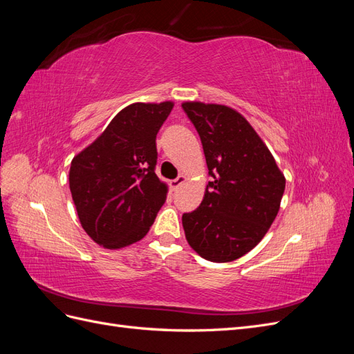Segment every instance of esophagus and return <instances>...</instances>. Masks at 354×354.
<instances>
[{
	"mask_svg": "<svg viewBox=\"0 0 354 354\" xmlns=\"http://www.w3.org/2000/svg\"><path fill=\"white\" fill-rule=\"evenodd\" d=\"M186 180H187V177H186V176H178L176 180L171 181V189H173V190H177L181 185L185 183Z\"/></svg>",
	"mask_w": 354,
	"mask_h": 354,
	"instance_id": "34e87169",
	"label": "esophagus"
}]
</instances>
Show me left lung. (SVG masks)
Returning <instances> with one entry per match:
<instances>
[{
  "instance_id": "obj_1",
  "label": "left lung",
  "mask_w": 354,
  "mask_h": 354,
  "mask_svg": "<svg viewBox=\"0 0 354 354\" xmlns=\"http://www.w3.org/2000/svg\"><path fill=\"white\" fill-rule=\"evenodd\" d=\"M181 106L201 137L212 177L199 208L181 217L186 239L202 259L233 261L270 229L286 180L269 147L238 111L202 102Z\"/></svg>"
}]
</instances>
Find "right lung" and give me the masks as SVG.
<instances>
[{
    "label": "right lung",
    "mask_w": 354,
    "mask_h": 354,
    "mask_svg": "<svg viewBox=\"0 0 354 354\" xmlns=\"http://www.w3.org/2000/svg\"><path fill=\"white\" fill-rule=\"evenodd\" d=\"M174 102L133 103L75 155L69 187L82 229L103 248L143 239L164 205L168 186L155 174L156 134Z\"/></svg>",
    "instance_id": "add662e5"
}]
</instances>
